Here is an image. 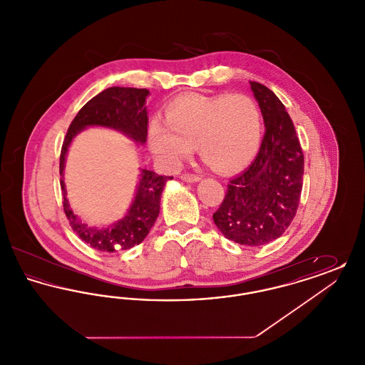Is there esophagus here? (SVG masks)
Wrapping results in <instances>:
<instances>
[{"label": "esophagus", "mask_w": 365, "mask_h": 365, "mask_svg": "<svg viewBox=\"0 0 365 365\" xmlns=\"http://www.w3.org/2000/svg\"><path fill=\"white\" fill-rule=\"evenodd\" d=\"M180 179L183 182H187V183H195V182L201 180V176L195 174H182L180 175Z\"/></svg>", "instance_id": "1"}]
</instances>
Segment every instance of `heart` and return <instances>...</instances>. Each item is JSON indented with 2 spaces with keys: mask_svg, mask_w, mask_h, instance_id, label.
<instances>
[{
  "mask_svg": "<svg viewBox=\"0 0 365 365\" xmlns=\"http://www.w3.org/2000/svg\"><path fill=\"white\" fill-rule=\"evenodd\" d=\"M262 116L253 98L245 94L205 97L180 96L165 109V119L149 123L152 153L168 168H176L198 145L201 157L219 171L246 165L261 138Z\"/></svg>",
  "mask_w": 365,
  "mask_h": 365,
  "instance_id": "1",
  "label": "heart"
}]
</instances>
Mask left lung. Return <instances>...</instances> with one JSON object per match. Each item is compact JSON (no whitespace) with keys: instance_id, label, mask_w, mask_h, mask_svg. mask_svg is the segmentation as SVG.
I'll return each instance as SVG.
<instances>
[{"instance_id":"8db88e82","label":"left lung","mask_w":365,"mask_h":365,"mask_svg":"<svg viewBox=\"0 0 365 365\" xmlns=\"http://www.w3.org/2000/svg\"><path fill=\"white\" fill-rule=\"evenodd\" d=\"M265 134L249 168L231 179L213 222L227 240L261 246L279 238L294 219L302 190L304 153L284 105L268 87L250 82Z\"/></svg>"}]
</instances>
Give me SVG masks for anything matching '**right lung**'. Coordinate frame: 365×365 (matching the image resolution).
<instances>
[{"label":"right lung","mask_w":365,"mask_h":365,"mask_svg":"<svg viewBox=\"0 0 365 365\" xmlns=\"http://www.w3.org/2000/svg\"><path fill=\"white\" fill-rule=\"evenodd\" d=\"M149 90L134 87H109L93 97L78 112L68 127L60 155V185L64 194L63 207L72 230L78 237L100 252L125 250L142 242L155 225L160 212V198L167 180L173 176H161L149 170H140L137 192L125 216L108 227H91L82 222L70 208L63 180L66 157L73 137L91 125L113 128L143 145L148 137L146 97Z\"/></svg>","instance_id":"obj_1"}]
</instances>
